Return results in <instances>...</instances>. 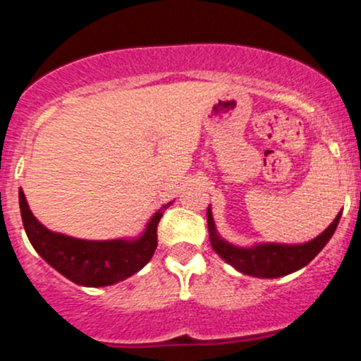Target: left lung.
<instances>
[{"label":"left lung","instance_id":"left-lung-1","mask_svg":"<svg viewBox=\"0 0 361 361\" xmlns=\"http://www.w3.org/2000/svg\"><path fill=\"white\" fill-rule=\"evenodd\" d=\"M341 214L334 219V223L314 240L307 242L300 245H279V244H263L256 245L252 249H240L235 245L226 244L221 240L214 228V219L210 209L207 210V223H209V233H210V244H212L214 251L230 263L231 267L238 270V272L245 274V276L252 277H281L288 276V274L295 272V270L302 269L307 263L314 259V256L319 255L321 249L328 244V240L334 235L335 228H337Z\"/></svg>","mask_w":361,"mask_h":361}]
</instances>
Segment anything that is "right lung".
I'll list each match as a JSON object with an SVG mask.
<instances>
[{
  "mask_svg": "<svg viewBox=\"0 0 361 361\" xmlns=\"http://www.w3.org/2000/svg\"><path fill=\"white\" fill-rule=\"evenodd\" d=\"M170 203L163 205L152 216L147 230L138 240L96 242L52 233L44 224L38 223L27 207L24 191H19L24 230L35 251L64 277L91 288L116 284L147 265L158 245V223Z\"/></svg>",
  "mask_w": 361,
  "mask_h": 361,
  "instance_id": "1",
  "label": "right lung"
}]
</instances>
